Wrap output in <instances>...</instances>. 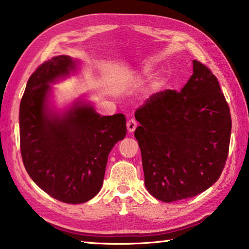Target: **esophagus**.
<instances>
[{
  "mask_svg": "<svg viewBox=\"0 0 249 249\" xmlns=\"http://www.w3.org/2000/svg\"><path fill=\"white\" fill-rule=\"evenodd\" d=\"M126 126H127L128 132H129V133H133L134 130L136 129V127H137V122L135 121L134 119H130V120H128V122H127V124H126Z\"/></svg>",
  "mask_w": 249,
  "mask_h": 249,
  "instance_id": "obj_1",
  "label": "esophagus"
}]
</instances>
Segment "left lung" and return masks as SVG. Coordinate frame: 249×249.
I'll use <instances>...</instances> for the list:
<instances>
[{
	"label": "left lung",
	"mask_w": 249,
	"mask_h": 249,
	"mask_svg": "<svg viewBox=\"0 0 249 249\" xmlns=\"http://www.w3.org/2000/svg\"><path fill=\"white\" fill-rule=\"evenodd\" d=\"M145 187L162 202L188 199L220 178L229 155L231 119L215 75L193 60L180 92L165 90L135 112Z\"/></svg>",
	"instance_id": "left-lung-1"
}]
</instances>
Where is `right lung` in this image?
Returning a JSON list of instances; mask_svg holds the SVG:
<instances>
[{"label": "right lung", "instance_id": "1", "mask_svg": "<svg viewBox=\"0 0 249 249\" xmlns=\"http://www.w3.org/2000/svg\"><path fill=\"white\" fill-rule=\"evenodd\" d=\"M75 69L69 56L45 61L29 77L19 105L20 154L27 174L50 196L78 204L98 195L109 151L126 135L123 114L101 116L89 103L64 114L48 108L49 83Z\"/></svg>", "mask_w": 249, "mask_h": 249}]
</instances>
